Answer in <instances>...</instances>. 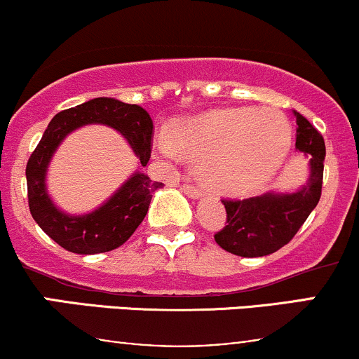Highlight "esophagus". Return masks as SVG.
Listing matches in <instances>:
<instances>
[{"label":"esophagus","instance_id":"1","mask_svg":"<svg viewBox=\"0 0 359 359\" xmlns=\"http://www.w3.org/2000/svg\"><path fill=\"white\" fill-rule=\"evenodd\" d=\"M182 191H184L185 196L192 197V199H197V197L203 196V192H201L199 189H197L194 184H184L182 185Z\"/></svg>","mask_w":359,"mask_h":359}]
</instances>
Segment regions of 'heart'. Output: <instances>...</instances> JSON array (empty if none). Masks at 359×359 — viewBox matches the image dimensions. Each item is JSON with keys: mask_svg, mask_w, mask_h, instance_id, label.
I'll list each match as a JSON object with an SVG mask.
<instances>
[{"mask_svg": "<svg viewBox=\"0 0 359 359\" xmlns=\"http://www.w3.org/2000/svg\"><path fill=\"white\" fill-rule=\"evenodd\" d=\"M292 128L283 114L262 108H229L182 121L175 140L160 135L156 148L168 160L203 163L201 175L212 191L243 196L257 191L285 162Z\"/></svg>", "mask_w": 359, "mask_h": 359, "instance_id": "1", "label": "heart"}]
</instances>
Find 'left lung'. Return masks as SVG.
<instances>
[{"instance_id": "left-lung-1", "label": "left lung", "mask_w": 359, "mask_h": 359, "mask_svg": "<svg viewBox=\"0 0 359 359\" xmlns=\"http://www.w3.org/2000/svg\"><path fill=\"white\" fill-rule=\"evenodd\" d=\"M297 119L295 147L311 156L307 184L292 194H263L250 199H222L226 224L214 234L222 250L238 257L271 255L290 243L323 192L325 145L324 138L307 118L294 111Z\"/></svg>"}]
</instances>
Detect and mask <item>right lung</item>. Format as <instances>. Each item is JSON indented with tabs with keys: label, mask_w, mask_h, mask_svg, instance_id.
<instances>
[{
	"label": "right lung",
	"mask_w": 359,
	"mask_h": 359,
	"mask_svg": "<svg viewBox=\"0 0 359 359\" xmlns=\"http://www.w3.org/2000/svg\"><path fill=\"white\" fill-rule=\"evenodd\" d=\"M102 123L123 133L143 167L150 160L154 123L138 104H126L113 97H96L84 104L57 113L27 163L28 208L36 224L62 248L79 255L116 250L148 212L151 194L162 187L145 174H133L106 204L86 216H69L53 205L45 191V172L59 143L76 128Z\"/></svg>",
	"instance_id": "right-lung-1"
}]
</instances>
